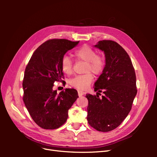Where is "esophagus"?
I'll return each mask as SVG.
<instances>
[{
    "mask_svg": "<svg viewBox=\"0 0 157 157\" xmlns=\"http://www.w3.org/2000/svg\"><path fill=\"white\" fill-rule=\"evenodd\" d=\"M78 94L79 96H82L84 94V92L83 91H81V90H78Z\"/></svg>",
    "mask_w": 157,
    "mask_h": 157,
    "instance_id": "1",
    "label": "esophagus"
}]
</instances>
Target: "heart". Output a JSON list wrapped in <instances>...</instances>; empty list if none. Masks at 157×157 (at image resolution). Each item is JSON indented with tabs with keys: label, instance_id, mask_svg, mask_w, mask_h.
I'll return each mask as SVG.
<instances>
[{
	"label": "heart",
	"instance_id": "1",
	"mask_svg": "<svg viewBox=\"0 0 157 157\" xmlns=\"http://www.w3.org/2000/svg\"><path fill=\"white\" fill-rule=\"evenodd\" d=\"M73 56L77 61L85 62L84 75H78L70 80L71 86L78 90L86 89L92 83L95 75H100L105 67V60L101 55L97 54L96 51L91 47L84 45L74 52ZM61 69L67 75H71L73 73V62L67 56L63 57L61 61Z\"/></svg>",
	"mask_w": 157,
	"mask_h": 157
}]
</instances>
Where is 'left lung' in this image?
I'll use <instances>...</instances> for the list:
<instances>
[{"label": "left lung", "mask_w": 157, "mask_h": 157, "mask_svg": "<svg viewBox=\"0 0 157 157\" xmlns=\"http://www.w3.org/2000/svg\"><path fill=\"white\" fill-rule=\"evenodd\" d=\"M94 46L104 52L105 65L94 84L96 96L86 95L87 120L96 130L105 132L115 129L129 114L137 94L136 77L130 56L117 42L103 40Z\"/></svg>", "instance_id": "8db88e82"}]
</instances>
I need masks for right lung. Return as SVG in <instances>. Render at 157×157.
I'll list each match as a JSON object with an SVG mask.
<instances>
[{"label":"right lung","instance_id":"add662e5","mask_svg":"<svg viewBox=\"0 0 157 157\" xmlns=\"http://www.w3.org/2000/svg\"><path fill=\"white\" fill-rule=\"evenodd\" d=\"M78 42L67 39L47 40L34 52L25 68L23 101L33 120L44 129L62 126L68 118L69 109L78 98L73 88H66L59 94L53 90L56 81H64L61 80V59Z\"/></svg>","mask_w":157,"mask_h":157}]
</instances>
